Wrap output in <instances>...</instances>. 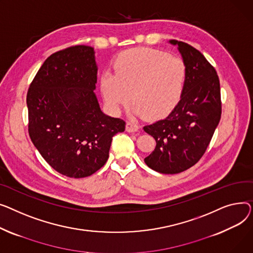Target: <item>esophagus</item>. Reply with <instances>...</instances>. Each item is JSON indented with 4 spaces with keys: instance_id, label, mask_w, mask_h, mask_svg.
<instances>
[{
    "instance_id": "obj_1",
    "label": "esophagus",
    "mask_w": 253,
    "mask_h": 253,
    "mask_svg": "<svg viewBox=\"0 0 253 253\" xmlns=\"http://www.w3.org/2000/svg\"><path fill=\"white\" fill-rule=\"evenodd\" d=\"M139 128H140V126H139V125L136 124V123H133V122H127V123H126V131H128V132L137 131Z\"/></svg>"
}]
</instances>
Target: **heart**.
Listing matches in <instances>:
<instances>
[{
  "instance_id": "b5f03b06",
  "label": "heart",
  "mask_w": 253,
  "mask_h": 253,
  "mask_svg": "<svg viewBox=\"0 0 253 253\" xmlns=\"http://www.w3.org/2000/svg\"><path fill=\"white\" fill-rule=\"evenodd\" d=\"M186 78L187 67L181 57L142 47L118 54L113 72L101 74L100 87L112 111L120 112L131 95L133 113L159 117L180 100Z\"/></svg>"
}]
</instances>
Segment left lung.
I'll return each mask as SVG.
<instances>
[{"instance_id":"left-lung-1","label":"left lung","mask_w":253,"mask_h":253,"mask_svg":"<svg viewBox=\"0 0 253 253\" xmlns=\"http://www.w3.org/2000/svg\"><path fill=\"white\" fill-rule=\"evenodd\" d=\"M187 67L179 103L165 118L145 126L156 141L146 165L160 173L182 172L199 161L210 145L221 114L219 80L214 67L190 44L170 40Z\"/></svg>"}]
</instances>
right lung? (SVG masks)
<instances>
[{
  "instance_id": "1",
  "label": "right lung",
  "mask_w": 253,
  "mask_h": 253,
  "mask_svg": "<svg viewBox=\"0 0 253 253\" xmlns=\"http://www.w3.org/2000/svg\"><path fill=\"white\" fill-rule=\"evenodd\" d=\"M97 72L94 48L69 47L46 59L26 96L32 142L56 171L74 179L105 165L112 137L126 128L101 111Z\"/></svg>"
}]
</instances>
